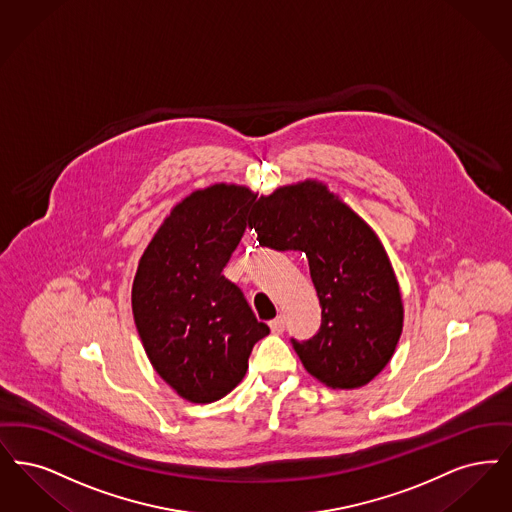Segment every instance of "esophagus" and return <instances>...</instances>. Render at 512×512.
<instances>
[{
  "instance_id": "obj_1",
  "label": "esophagus",
  "mask_w": 512,
  "mask_h": 512,
  "mask_svg": "<svg viewBox=\"0 0 512 512\" xmlns=\"http://www.w3.org/2000/svg\"><path fill=\"white\" fill-rule=\"evenodd\" d=\"M268 326L272 329V333L280 335V333H284V329H286V318H284V316H278V318H274Z\"/></svg>"
}]
</instances>
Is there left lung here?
Here are the masks:
<instances>
[{
	"label": "left lung",
	"mask_w": 512,
	"mask_h": 512,
	"mask_svg": "<svg viewBox=\"0 0 512 512\" xmlns=\"http://www.w3.org/2000/svg\"><path fill=\"white\" fill-rule=\"evenodd\" d=\"M249 226L261 246L308 257L322 324L307 341L291 339L308 373L333 389L368 385L389 364L404 320L398 282L375 232L312 181L261 196Z\"/></svg>",
	"instance_id": "1"
}]
</instances>
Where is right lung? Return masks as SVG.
Masks as SVG:
<instances>
[{"label": "right lung", "mask_w": 512, "mask_h": 512, "mask_svg": "<svg viewBox=\"0 0 512 512\" xmlns=\"http://www.w3.org/2000/svg\"><path fill=\"white\" fill-rule=\"evenodd\" d=\"M255 200L234 184L192 192L160 226L135 274L131 303L144 350L165 383L194 404L234 389L253 345L270 333L223 276Z\"/></svg>", "instance_id": "right-lung-1"}]
</instances>
